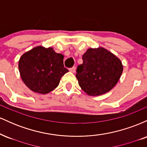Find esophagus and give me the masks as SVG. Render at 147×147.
I'll return each mask as SVG.
<instances>
[{"instance_id": "esophagus-1", "label": "esophagus", "mask_w": 147, "mask_h": 147, "mask_svg": "<svg viewBox=\"0 0 147 147\" xmlns=\"http://www.w3.org/2000/svg\"><path fill=\"white\" fill-rule=\"evenodd\" d=\"M69 70H70V71L72 72H75V70H76L75 67H72V68H70V69H69Z\"/></svg>"}]
</instances>
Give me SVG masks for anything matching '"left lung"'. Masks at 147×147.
Listing matches in <instances>:
<instances>
[{
    "instance_id": "1",
    "label": "left lung",
    "mask_w": 147,
    "mask_h": 147,
    "mask_svg": "<svg viewBox=\"0 0 147 147\" xmlns=\"http://www.w3.org/2000/svg\"><path fill=\"white\" fill-rule=\"evenodd\" d=\"M76 77L79 85L88 95L98 96L109 92L117 83L123 71L121 61L103 48H89L82 56Z\"/></svg>"
}]
</instances>
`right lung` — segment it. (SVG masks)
<instances>
[{"instance_id": "obj_1", "label": "right lung", "mask_w": 147, "mask_h": 147, "mask_svg": "<svg viewBox=\"0 0 147 147\" xmlns=\"http://www.w3.org/2000/svg\"><path fill=\"white\" fill-rule=\"evenodd\" d=\"M22 80L30 90L46 94L56 88L61 78L68 72L64 68L63 55L52 48L38 46L25 52L18 62Z\"/></svg>"}]
</instances>
